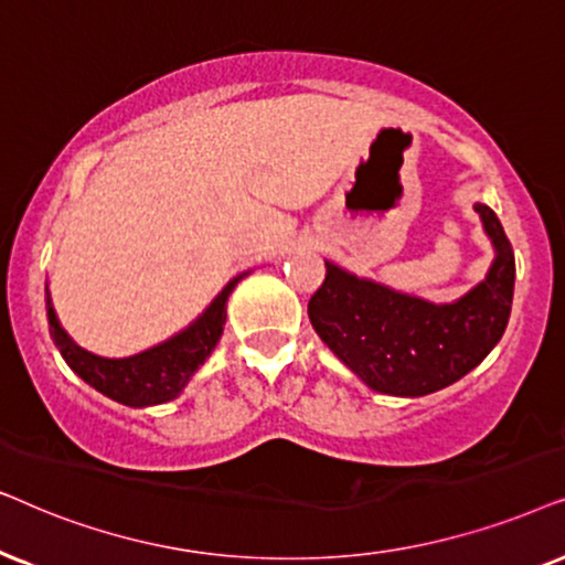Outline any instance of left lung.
Segmentation results:
<instances>
[{
    "label": "left lung",
    "mask_w": 565,
    "mask_h": 565,
    "mask_svg": "<svg viewBox=\"0 0 565 565\" xmlns=\"http://www.w3.org/2000/svg\"><path fill=\"white\" fill-rule=\"evenodd\" d=\"M493 245L486 278L436 305L326 260L307 315L322 343L374 393L420 397L449 387L501 341L514 297V250L491 206L476 204Z\"/></svg>",
    "instance_id": "8db88e82"
}]
</instances>
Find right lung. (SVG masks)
Segmentation results:
<instances>
[{
  "label": "right lung",
  "instance_id": "add662e5",
  "mask_svg": "<svg viewBox=\"0 0 565 565\" xmlns=\"http://www.w3.org/2000/svg\"><path fill=\"white\" fill-rule=\"evenodd\" d=\"M250 274V270H247ZM239 274L212 299V305L195 318L191 326L180 330L168 341L152 345V349L134 353L126 359H105L97 353L82 349L74 338L62 328L51 305L46 284V310H49V333L54 338L58 353H62L70 370L103 393L110 401L129 405V408H147V405H162L183 393L188 380L199 372V366L212 356L220 343L224 322H227V299L237 287Z\"/></svg>",
  "mask_w": 565,
  "mask_h": 565
}]
</instances>
